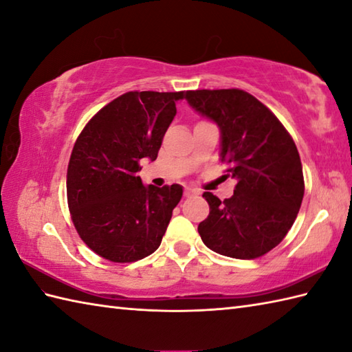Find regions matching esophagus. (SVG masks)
Instances as JSON below:
<instances>
[{"instance_id":"34e87169","label":"esophagus","mask_w":352,"mask_h":352,"mask_svg":"<svg viewBox=\"0 0 352 352\" xmlns=\"http://www.w3.org/2000/svg\"><path fill=\"white\" fill-rule=\"evenodd\" d=\"M195 195H199V192H198V190H195V189H190V188L184 189V197H186V198H190V197H195Z\"/></svg>"}]
</instances>
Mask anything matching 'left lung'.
Returning a JSON list of instances; mask_svg holds the SVG:
<instances>
[{
	"instance_id": "obj_1",
	"label": "left lung",
	"mask_w": 352,
	"mask_h": 352,
	"mask_svg": "<svg viewBox=\"0 0 352 352\" xmlns=\"http://www.w3.org/2000/svg\"><path fill=\"white\" fill-rule=\"evenodd\" d=\"M186 100L221 130V162L237 180L231 198L203 197L204 245L221 256L251 260L275 248L294 226L304 197L302 164L294 139L265 104L241 89L188 91Z\"/></svg>"
}]
</instances>
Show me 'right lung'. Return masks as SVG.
Instances as JSON below:
<instances>
[{"mask_svg": "<svg viewBox=\"0 0 352 352\" xmlns=\"http://www.w3.org/2000/svg\"><path fill=\"white\" fill-rule=\"evenodd\" d=\"M184 92H126L104 106L74 145L66 193L89 248L113 263L153 254L180 203V184H142L140 160H155Z\"/></svg>", "mask_w": 352, "mask_h": 352, "instance_id": "add662e5", "label": "right lung"}]
</instances>
